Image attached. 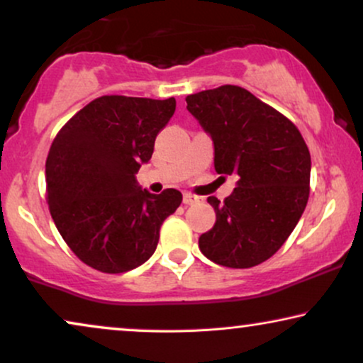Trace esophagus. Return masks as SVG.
Wrapping results in <instances>:
<instances>
[{"label":"esophagus","mask_w":363,"mask_h":363,"mask_svg":"<svg viewBox=\"0 0 363 363\" xmlns=\"http://www.w3.org/2000/svg\"><path fill=\"white\" fill-rule=\"evenodd\" d=\"M196 201H199V196L196 195H193V193H188V191L183 193V203L185 205H193L196 203Z\"/></svg>","instance_id":"1"}]
</instances>
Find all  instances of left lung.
<instances>
[{"mask_svg": "<svg viewBox=\"0 0 363 363\" xmlns=\"http://www.w3.org/2000/svg\"><path fill=\"white\" fill-rule=\"evenodd\" d=\"M186 110L213 140L216 173L238 178L222 203L208 196L216 222L200 250L218 265L255 267L277 253L307 206V143L286 116L235 84L188 95Z\"/></svg>", "mask_w": 363, "mask_h": 363, "instance_id": "obj_1", "label": "left lung"}]
</instances>
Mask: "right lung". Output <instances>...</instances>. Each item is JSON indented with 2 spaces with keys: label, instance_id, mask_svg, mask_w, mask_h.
<instances>
[{
  "label": "right lung",
  "instance_id": "add662e5",
  "mask_svg": "<svg viewBox=\"0 0 363 363\" xmlns=\"http://www.w3.org/2000/svg\"><path fill=\"white\" fill-rule=\"evenodd\" d=\"M177 108L175 98L100 96L79 110L51 143L46 200L61 237L88 267L123 274L157 250L160 227L182 193L140 188L136 173Z\"/></svg>",
  "mask_w": 363,
  "mask_h": 363
}]
</instances>
